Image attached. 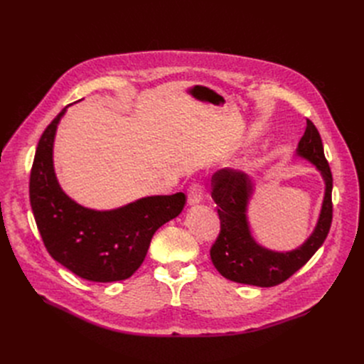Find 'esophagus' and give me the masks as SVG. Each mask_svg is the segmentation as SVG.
Wrapping results in <instances>:
<instances>
[{
	"label": "esophagus",
	"instance_id": "obj_1",
	"mask_svg": "<svg viewBox=\"0 0 364 364\" xmlns=\"http://www.w3.org/2000/svg\"><path fill=\"white\" fill-rule=\"evenodd\" d=\"M203 199V188L199 184H192L187 190V203L188 205H198Z\"/></svg>",
	"mask_w": 364,
	"mask_h": 364
}]
</instances>
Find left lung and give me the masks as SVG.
Returning a JSON list of instances; mask_svg holds the SVG:
<instances>
[{
	"label": "left lung",
	"mask_w": 364,
	"mask_h": 364,
	"mask_svg": "<svg viewBox=\"0 0 364 364\" xmlns=\"http://www.w3.org/2000/svg\"><path fill=\"white\" fill-rule=\"evenodd\" d=\"M296 156L317 168L324 183V195L313 233L292 251H273L254 239L247 218L257 184L252 178L232 169H221L214 174L213 199L218 208L221 232L211 247V259L225 279L261 288L276 286L298 272L326 239L332 223L333 180L320 134L310 119L298 143Z\"/></svg>",
	"instance_id": "obj_1"
}]
</instances>
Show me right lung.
Masks as SVG:
<instances>
[{
    "label": "right lung",
    "instance_id": "add662e5",
    "mask_svg": "<svg viewBox=\"0 0 364 364\" xmlns=\"http://www.w3.org/2000/svg\"><path fill=\"white\" fill-rule=\"evenodd\" d=\"M66 106L46 128L31 171L29 199L48 254L90 282L131 277L146 258L161 225L183 211L186 195L146 196L117 209L97 211L69 198L55 177L53 147Z\"/></svg>",
    "mask_w": 364,
    "mask_h": 364
}]
</instances>
